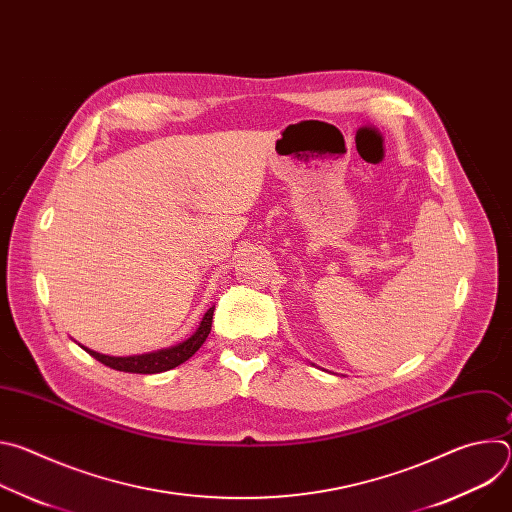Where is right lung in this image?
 I'll return each mask as SVG.
<instances>
[{
    "instance_id": "obj_1",
    "label": "right lung",
    "mask_w": 512,
    "mask_h": 512,
    "mask_svg": "<svg viewBox=\"0 0 512 512\" xmlns=\"http://www.w3.org/2000/svg\"><path fill=\"white\" fill-rule=\"evenodd\" d=\"M212 314L214 308H208V312L204 314L200 326L196 328V332L186 338L184 342L170 346V348H162L156 352H148V354H133V356H109V354H101L95 352L91 348H85L93 358H97L99 362H103L105 367H111L115 371H123V373H139V375H156V373H164L170 369H176L178 364L186 362L208 338L210 334V326H212Z\"/></svg>"
}]
</instances>
